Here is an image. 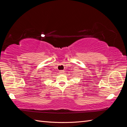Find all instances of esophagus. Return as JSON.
Returning a JSON list of instances; mask_svg holds the SVG:
<instances>
[{"mask_svg": "<svg viewBox=\"0 0 127 127\" xmlns=\"http://www.w3.org/2000/svg\"><path fill=\"white\" fill-rule=\"evenodd\" d=\"M64 72V70H60V71H59V73H60V74H63Z\"/></svg>", "mask_w": 127, "mask_h": 127, "instance_id": "1", "label": "esophagus"}]
</instances>
